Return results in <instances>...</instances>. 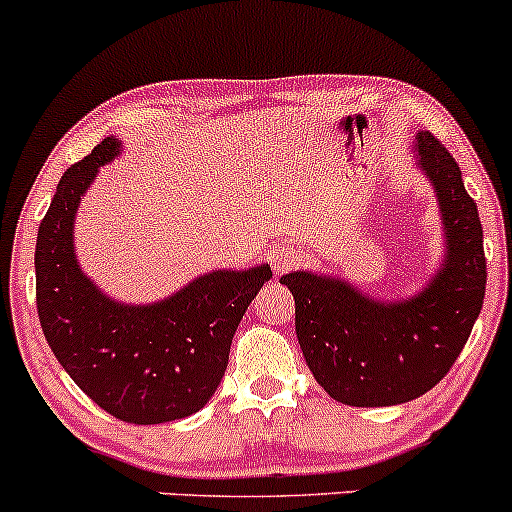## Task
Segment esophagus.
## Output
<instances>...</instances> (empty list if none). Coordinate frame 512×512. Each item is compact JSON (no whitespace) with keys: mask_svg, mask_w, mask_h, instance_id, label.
<instances>
[{"mask_svg":"<svg viewBox=\"0 0 512 512\" xmlns=\"http://www.w3.org/2000/svg\"><path fill=\"white\" fill-rule=\"evenodd\" d=\"M300 258L302 256L297 249H292V246H285V244H278V246H273L268 261H271L273 273H285V271H290V268L300 266Z\"/></svg>","mask_w":512,"mask_h":512,"instance_id":"34e87169","label":"esophagus"}]
</instances>
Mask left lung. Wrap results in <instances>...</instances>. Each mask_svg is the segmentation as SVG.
Masks as SVG:
<instances>
[{
	"label": "left lung",
	"instance_id": "obj_1",
	"mask_svg": "<svg viewBox=\"0 0 512 512\" xmlns=\"http://www.w3.org/2000/svg\"><path fill=\"white\" fill-rule=\"evenodd\" d=\"M438 198L445 256L416 295L377 300L336 275L280 278L295 297V331L314 380L348 406L418 399L450 372L486 292L484 229L452 154L430 132L413 142Z\"/></svg>",
	"mask_w": 512,
	"mask_h": 512
}]
</instances>
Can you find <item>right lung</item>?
I'll use <instances>...</instances> for the list:
<instances>
[{"label": "right lung", "instance_id": "obj_1", "mask_svg": "<svg viewBox=\"0 0 512 512\" xmlns=\"http://www.w3.org/2000/svg\"><path fill=\"white\" fill-rule=\"evenodd\" d=\"M123 152L106 137L65 171L38 227L36 302L45 341L82 392L103 411L137 426L200 411L227 370L229 346L268 263L198 275L152 304L108 297L79 266L74 217L103 164Z\"/></svg>", "mask_w": 512, "mask_h": 512}]
</instances>
